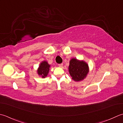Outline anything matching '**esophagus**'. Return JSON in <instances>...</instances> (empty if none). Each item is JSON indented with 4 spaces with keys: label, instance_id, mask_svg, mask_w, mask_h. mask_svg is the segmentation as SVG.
I'll return each instance as SVG.
<instances>
[{
    "label": "esophagus",
    "instance_id": "esophagus-1",
    "mask_svg": "<svg viewBox=\"0 0 123 123\" xmlns=\"http://www.w3.org/2000/svg\"><path fill=\"white\" fill-rule=\"evenodd\" d=\"M58 66H59V67H62V66H63V64H58Z\"/></svg>",
    "mask_w": 123,
    "mask_h": 123
}]
</instances>
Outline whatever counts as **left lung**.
Instances as JSON below:
<instances>
[{"label": "left lung", "mask_w": 123, "mask_h": 123, "mask_svg": "<svg viewBox=\"0 0 123 123\" xmlns=\"http://www.w3.org/2000/svg\"><path fill=\"white\" fill-rule=\"evenodd\" d=\"M89 66L86 62L72 58L69 62L68 71L72 79L79 82L84 80L89 73Z\"/></svg>", "instance_id": "obj_1"}]
</instances>
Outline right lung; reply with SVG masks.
I'll return each mask as SVG.
<instances>
[{
    "instance_id": "obj_1",
    "label": "right lung",
    "mask_w": 123,
    "mask_h": 123,
    "mask_svg": "<svg viewBox=\"0 0 123 123\" xmlns=\"http://www.w3.org/2000/svg\"><path fill=\"white\" fill-rule=\"evenodd\" d=\"M50 67V65L47 62H42L37 69V74L41 76L42 78H45L49 73Z\"/></svg>"
}]
</instances>
